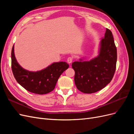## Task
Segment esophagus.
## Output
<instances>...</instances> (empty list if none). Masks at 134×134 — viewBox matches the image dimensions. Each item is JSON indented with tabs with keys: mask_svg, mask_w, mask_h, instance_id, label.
Wrapping results in <instances>:
<instances>
[{
	"mask_svg": "<svg viewBox=\"0 0 134 134\" xmlns=\"http://www.w3.org/2000/svg\"><path fill=\"white\" fill-rule=\"evenodd\" d=\"M67 62H68V63L69 64H71V63H72V58H71V57L68 58V59H67Z\"/></svg>",
	"mask_w": 134,
	"mask_h": 134,
	"instance_id": "obj_1",
	"label": "esophagus"
}]
</instances>
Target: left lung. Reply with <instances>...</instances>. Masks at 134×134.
Instances as JSON below:
<instances>
[{
    "label": "left lung",
    "mask_w": 134,
    "mask_h": 134,
    "mask_svg": "<svg viewBox=\"0 0 134 134\" xmlns=\"http://www.w3.org/2000/svg\"><path fill=\"white\" fill-rule=\"evenodd\" d=\"M101 39L96 57L89 61L82 58L72 64L75 86L84 93L101 90L110 83L115 74L117 48L112 32L106 28L104 37Z\"/></svg>",
    "instance_id": "8db88e82"
}]
</instances>
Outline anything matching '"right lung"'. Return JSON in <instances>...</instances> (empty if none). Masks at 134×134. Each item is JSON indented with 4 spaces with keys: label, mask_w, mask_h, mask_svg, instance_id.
Listing matches in <instances>:
<instances>
[{
    "label": "right lung",
    "mask_w": 134,
    "mask_h": 134,
    "mask_svg": "<svg viewBox=\"0 0 134 134\" xmlns=\"http://www.w3.org/2000/svg\"><path fill=\"white\" fill-rule=\"evenodd\" d=\"M12 69L17 82L31 93L44 94L52 91L60 76L69 68L66 62H55L41 70L29 71L18 63L14 54V44L11 54Z\"/></svg>",
    "instance_id": "add662e5"
}]
</instances>
